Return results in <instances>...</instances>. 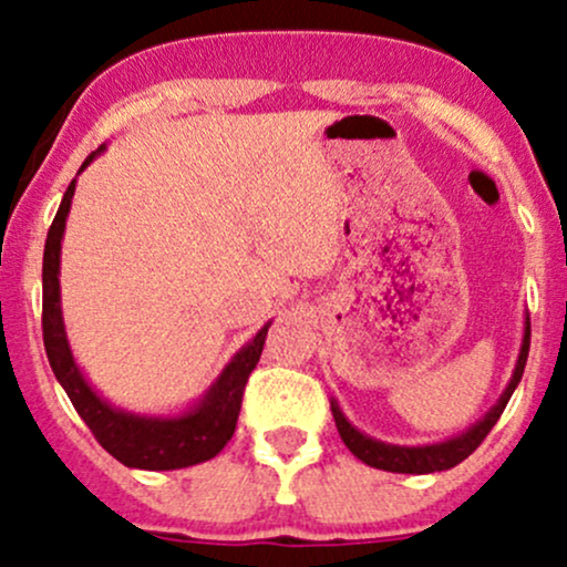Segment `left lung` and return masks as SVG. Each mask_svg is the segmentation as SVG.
Returning a JSON list of instances; mask_svg holds the SVG:
<instances>
[{
  "label": "left lung",
  "instance_id": "1",
  "mask_svg": "<svg viewBox=\"0 0 567 567\" xmlns=\"http://www.w3.org/2000/svg\"><path fill=\"white\" fill-rule=\"evenodd\" d=\"M528 349H530V317L525 315L523 343H519L517 362H514L512 379L506 383L504 392H501L498 402L487 410L477 424H472L466 432L455 434L451 440L432 442V445H392V442L373 440L370 434L360 432V429L351 424L336 400H330V410H333L338 434H341L343 445H347L349 451L362 461V464L375 466V470L396 472V474H432V472L453 470L455 464L470 458V455L480 447V442L487 437V432L496 426L501 413H504L506 402H509V396L514 394V389H517L519 379H523L525 362H528Z\"/></svg>",
  "mask_w": 567,
  "mask_h": 567
}]
</instances>
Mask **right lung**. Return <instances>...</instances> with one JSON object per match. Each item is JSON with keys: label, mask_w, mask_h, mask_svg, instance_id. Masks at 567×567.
I'll return each instance as SVG.
<instances>
[{"label": "right lung", "mask_w": 567, "mask_h": 567, "mask_svg": "<svg viewBox=\"0 0 567 567\" xmlns=\"http://www.w3.org/2000/svg\"><path fill=\"white\" fill-rule=\"evenodd\" d=\"M97 152L82 162L80 173L93 162ZM76 173V175H80ZM76 178L71 181L66 194H63L61 207H58L53 226L48 231L42 261V336L44 351H48L50 368H53L58 383L69 394L71 405L82 415L84 424L95 434V440L114 455L116 461L130 466V470L167 472L184 470V466L210 461L224 451L226 442L231 440L237 429L239 408H243V392L247 375L261 360L271 322H266L250 341L245 343L237 354L226 362L218 379L210 383L205 394L194 402L192 408L178 415H146L130 413V410L114 408L112 402L103 400L101 394L90 386L84 373L71 354L66 324H63L61 309V243L66 231V218L71 210V197H74Z\"/></svg>", "instance_id": "obj_1"}]
</instances>
